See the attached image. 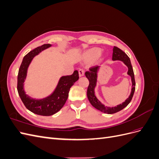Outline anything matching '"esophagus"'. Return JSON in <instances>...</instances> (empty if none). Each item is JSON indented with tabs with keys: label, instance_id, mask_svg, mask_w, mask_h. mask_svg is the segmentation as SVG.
<instances>
[{
	"label": "esophagus",
	"instance_id": "esophagus-1",
	"mask_svg": "<svg viewBox=\"0 0 159 159\" xmlns=\"http://www.w3.org/2000/svg\"><path fill=\"white\" fill-rule=\"evenodd\" d=\"M78 71H79V75H80V77H81V76H84V69H82V68H80Z\"/></svg>",
	"mask_w": 159,
	"mask_h": 159
}]
</instances>
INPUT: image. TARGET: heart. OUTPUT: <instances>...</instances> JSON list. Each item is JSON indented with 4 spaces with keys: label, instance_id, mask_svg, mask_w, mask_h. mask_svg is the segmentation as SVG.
I'll use <instances>...</instances> for the list:
<instances>
[{
    "label": "heart",
    "instance_id": "obj_1",
    "mask_svg": "<svg viewBox=\"0 0 159 159\" xmlns=\"http://www.w3.org/2000/svg\"><path fill=\"white\" fill-rule=\"evenodd\" d=\"M102 52V50L98 48H93L86 52L85 54V58L87 60H92L98 57Z\"/></svg>",
    "mask_w": 159,
    "mask_h": 159
}]
</instances>
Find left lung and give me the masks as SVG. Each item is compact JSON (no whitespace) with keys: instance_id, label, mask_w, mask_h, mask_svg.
Segmentation results:
<instances>
[{"instance_id":"8db88e82","label":"left lung","mask_w":159,"mask_h":159,"mask_svg":"<svg viewBox=\"0 0 159 159\" xmlns=\"http://www.w3.org/2000/svg\"><path fill=\"white\" fill-rule=\"evenodd\" d=\"M112 60H121L124 62V64L128 67L129 70H128L127 74L131 77V80H132V84H133L131 93L129 98L125 101V102H123L122 104L117 105V107H114L111 108L105 107L104 105L97 99V98L95 97V93H94V88L96 85V81H97V72L99 68V66L91 67L89 68V71H85V77L89 80V85H88V91H87V95L90 103L95 108L101 111L102 112L107 113V114L115 113L119 111L122 110L125 107H127L128 104L131 102L134 92V90H135V80H134V71H133V67L129 56L123 51H122L121 49L119 48L114 46L113 48Z\"/></svg>"}]
</instances>
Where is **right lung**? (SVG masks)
<instances>
[{
    "mask_svg": "<svg viewBox=\"0 0 159 159\" xmlns=\"http://www.w3.org/2000/svg\"><path fill=\"white\" fill-rule=\"evenodd\" d=\"M50 46H51V44H45L28 53L24 57L19 68L17 79L18 93L24 105L31 112L43 116H50L59 111L66 102L70 88L79 79L78 70H75L71 75L61 77L54 92L50 97L43 99H31L25 94L23 89V83L26 78L28 66L34 57Z\"/></svg>",
    "mask_w": 159,
    "mask_h": 159,
    "instance_id": "right-lung-1",
    "label": "right lung"
}]
</instances>
